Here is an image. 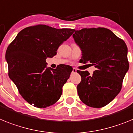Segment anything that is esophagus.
Here are the masks:
<instances>
[{
    "instance_id": "esophagus-1",
    "label": "esophagus",
    "mask_w": 133,
    "mask_h": 133,
    "mask_svg": "<svg viewBox=\"0 0 133 133\" xmlns=\"http://www.w3.org/2000/svg\"><path fill=\"white\" fill-rule=\"evenodd\" d=\"M77 70H76V68H73V70H72V73H76Z\"/></svg>"
}]
</instances>
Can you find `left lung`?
<instances>
[{"instance_id": "1", "label": "left lung", "mask_w": 133, "mask_h": 133, "mask_svg": "<svg viewBox=\"0 0 133 133\" xmlns=\"http://www.w3.org/2000/svg\"><path fill=\"white\" fill-rule=\"evenodd\" d=\"M73 37L82 51L81 63L89 62L96 68L92 76L77 70L82 78L77 86L79 98L88 107H105L121 92L129 70L127 45L104 27L75 30Z\"/></svg>"}]
</instances>
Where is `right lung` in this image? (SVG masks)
I'll return each mask as SVG.
<instances>
[{
	"mask_svg": "<svg viewBox=\"0 0 133 133\" xmlns=\"http://www.w3.org/2000/svg\"><path fill=\"white\" fill-rule=\"evenodd\" d=\"M74 31L45 25L28 26L8 46L5 57L9 78L29 104L43 108L59 99L73 69L67 65L47 68L46 59L56 55L60 45Z\"/></svg>",
	"mask_w": 133,
	"mask_h": 133,
	"instance_id": "obj_1",
	"label": "right lung"
}]
</instances>
